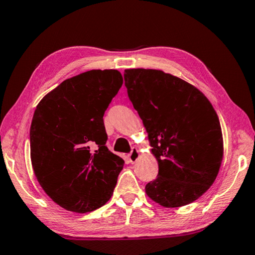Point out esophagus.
<instances>
[{
    "mask_svg": "<svg viewBox=\"0 0 255 255\" xmlns=\"http://www.w3.org/2000/svg\"><path fill=\"white\" fill-rule=\"evenodd\" d=\"M128 159L131 163L136 162V160L139 159V151H137L136 148H132L131 152L128 153Z\"/></svg>",
    "mask_w": 255,
    "mask_h": 255,
    "instance_id": "34e87169",
    "label": "esophagus"
}]
</instances>
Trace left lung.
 <instances>
[{
	"label": "left lung",
	"mask_w": 255,
	"mask_h": 255,
	"mask_svg": "<svg viewBox=\"0 0 255 255\" xmlns=\"http://www.w3.org/2000/svg\"><path fill=\"white\" fill-rule=\"evenodd\" d=\"M124 84L159 163L146 195L164 207L193 203L215 181L223 160L222 128L211 102L161 70L127 69Z\"/></svg>",
	"instance_id": "1"
}]
</instances>
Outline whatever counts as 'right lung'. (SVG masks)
Returning a JSON list of instances; mask_svg holds the SVG:
<instances>
[{"instance_id": "1", "label": "right lung", "mask_w": 255, "mask_h": 255, "mask_svg": "<svg viewBox=\"0 0 255 255\" xmlns=\"http://www.w3.org/2000/svg\"><path fill=\"white\" fill-rule=\"evenodd\" d=\"M122 84L118 70H89L62 82L34 111L30 128L34 175L67 211H95L113 194L124 160L106 146L103 116Z\"/></svg>"}]
</instances>
